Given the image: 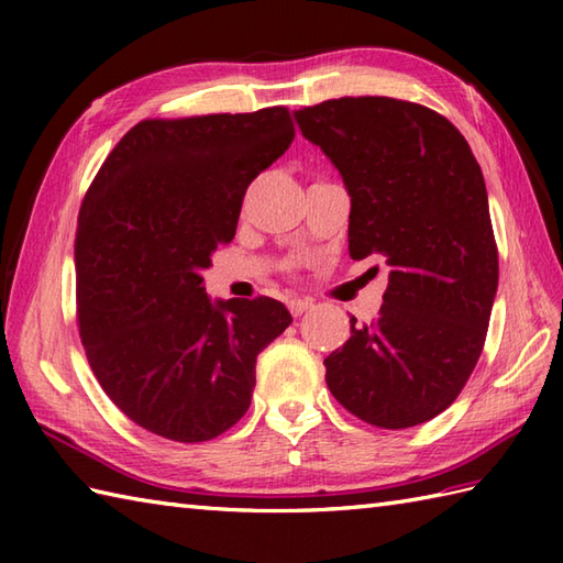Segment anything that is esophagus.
<instances>
[{"label":"esophagus","mask_w":563,"mask_h":563,"mask_svg":"<svg viewBox=\"0 0 563 563\" xmlns=\"http://www.w3.org/2000/svg\"><path fill=\"white\" fill-rule=\"evenodd\" d=\"M288 309L292 312V317H302L305 312H309V309H312V302H309V300H290Z\"/></svg>","instance_id":"esophagus-1"}]
</instances>
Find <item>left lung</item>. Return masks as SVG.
I'll list each match as a JSON object with an SVG mask.
<instances>
[{
  "label": "left lung",
  "mask_w": 563,
  "mask_h": 563,
  "mask_svg": "<svg viewBox=\"0 0 563 563\" xmlns=\"http://www.w3.org/2000/svg\"><path fill=\"white\" fill-rule=\"evenodd\" d=\"M351 196V258L382 256L389 285L373 324L333 351L327 385L377 428H411L457 399L479 361L498 251L479 164L448 118L389 97L295 111Z\"/></svg>",
  "instance_id": "obj_1"
}]
</instances>
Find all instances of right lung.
Here are the masks:
<instances>
[{
  "label": "right lung",
  "mask_w": 563,
  "mask_h": 563,
  "mask_svg": "<svg viewBox=\"0 0 563 563\" xmlns=\"http://www.w3.org/2000/svg\"><path fill=\"white\" fill-rule=\"evenodd\" d=\"M292 137L283 106L142 121L87 190L75 239L81 345L103 391L150 433L222 435L249 409L258 353L290 327L271 297L210 300L200 273Z\"/></svg>",
  "instance_id": "right-lung-1"
}]
</instances>
